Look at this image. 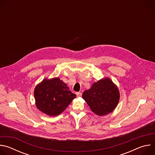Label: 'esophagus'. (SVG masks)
<instances>
[{
	"label": "esophagus",
	"mask_w": 155,
	"mask_h": 155,
	"mask_svg": "<svg viewBox=\"0 0 155 155\" xmlns=\"http://www.w3.org/2000/svg\"><path fill=\"white\" fill-rule=\"evenodd\" d=\"M76 94H77V97H81V95H82L81 93H80V92H77V93H76Z\"/></svg>",
	"instance_id": "obj_1"
}]
</instances>
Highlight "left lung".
I'll list each match as a JSON object with an SVG mask.
<instances>
[{
  "label": "left lung",
  "mask_w": 155,
  "mask_h": 155,
  "mask_svg": "<svg viewBox=\"0 0 155 155\" xmlns=\"http://www.w3.org/2000/svg\"><path fill=\"white\" fill-rule=\"evenodd\" d=\"M120 96L117 86L111 79L105 77L94 83L90 89L83 92L82 97L93 112L104 116L115 109Z\"/></svg>",
  "instance_id": "8db88e82"
}]
</instances>
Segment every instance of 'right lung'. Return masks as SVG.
Listing matches in <instances>:
<instances>
[{"label":"right lung","instance_id":"1","mask_svg":"<svg viewBox=\"0 0 155 155\" xmlns=\"http://www.w3.org/2000/svg\"><path fill=\"white\" fill-rule=\"evenodd\" d=\"M36 107L48 116H58L77 97L58 77L45 78L34 89Z\"/></svg>","mask_w":155,"mask_h":155}]
</instances>
